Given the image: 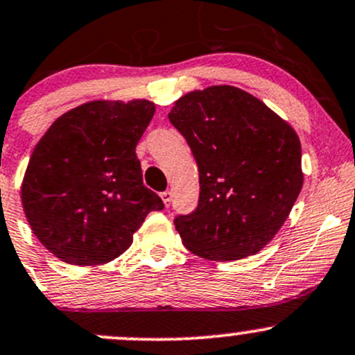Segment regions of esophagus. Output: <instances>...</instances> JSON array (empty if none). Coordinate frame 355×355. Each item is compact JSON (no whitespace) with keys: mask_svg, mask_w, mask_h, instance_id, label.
<instances>
[{"mask_svg":"<svg viewBox=\"0 0 355 355\" xmlns=\"http://www.w3.org/2000/svg\"><path fill=\"white\" fill-rule=\"evenodd\" d=\"M159 196H162L163 204H165L166 207H168L170 202H171V192H170V190H165V192H162V193H159Z\"/></svg>","mask_w":355,"mask_h":355,"instance_id":"34e87169","label":"esophagus"}]
</instances>
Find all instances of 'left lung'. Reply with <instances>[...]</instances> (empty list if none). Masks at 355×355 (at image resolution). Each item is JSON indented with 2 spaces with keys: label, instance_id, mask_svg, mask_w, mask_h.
<instances>
[{
  "label": "left lung",
  "instance_id": "1",
  "mask_svg": "<svg viewBox=\"0 0 355 355\" xmlns=\"http://www.w3.org/2000/svg\"><path fill=\"white\" fill-rule=\"evenodd\" d=\"M168 119L189 143L200 182L197 209L173 220L184 246L210 261L256 254L285 224L302 190L298 135L232 85L189 92Z\"/></svg>",
  "mask_w": 355,
  "mask_h": 355
}]
</instances>
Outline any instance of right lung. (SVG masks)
I'll return each mask as SVG.
<instances>
[{
    "label": "right lung",
    "mask_w": 355,
    "mask_h": 355,
    "mask_svg": "<svg viewBox=\"0 0 355 355\" xmlns=\"http://www.w3.org/2000/svg\"><path fill=\"white\" fill-rule=\"evenodd\" d=\"M155 114L145 99L91 101L65 112L35 146L21 184L33 234L58 259L79 266L123 254L151 210L136 145Z\"/></svg>",
    "instance_id": "1"
}]
</instances>
